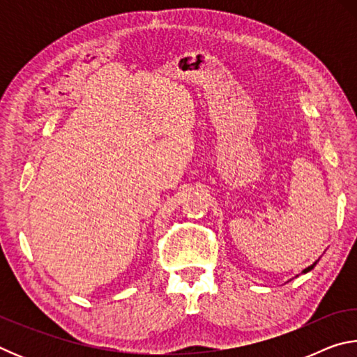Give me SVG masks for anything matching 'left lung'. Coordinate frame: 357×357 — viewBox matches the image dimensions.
<instances>
[{"label": "left lung", "instance_id": "8db88e82", "mask_svg": "<svg viewBox=\"0 0 357 357\" xmlns=\"http://www.w3.org/2000/svg\"><path fill=\"white\" fill-rule=\"evenodd\" d=\"M317 263H318V259H317V261H315V263H313L312 266H309V268H305L304 271H302V273H304V274H305V273H309V271H312L313 268H315V266H317Z\"/></svg>", "mask_w": 357, "mask_h": 357}]
</instances>
